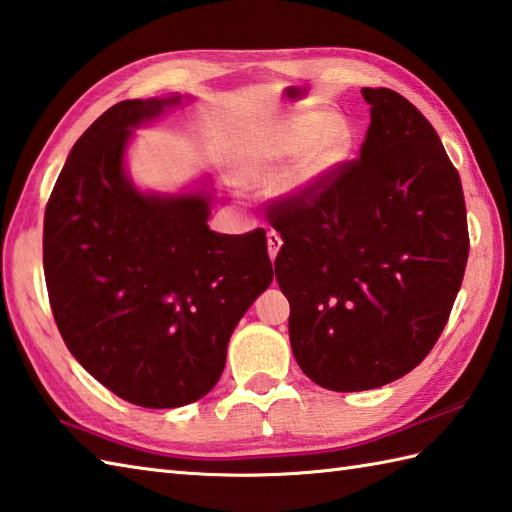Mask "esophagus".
Listing matches in <instances>:
<instances>
[{
	"label": "esophagus",
	"instance_id": "obj_1",
	"mask_svg": "<svg viewBox=\"0 0 512 512\" xmlns=\"http://www.w3.org/2000/svg\"><path fill=\"white\" fill-rule=\"evenodd\" d=\"M266 239H268V255H270V259H275L281 244H284V239H281V235L277 231H268Z\"/></svg>",
	"mask_w": 512,
	"mask_h": 512
}]
</instances>
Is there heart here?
Listing matches in <instances>:
<instances>
[{"instance_id":"heart-1","label":"heart","mask_w":512,"mask_h":512,"mask_svg":"<svg viewBox=\"0 0 512 512\" xmlns=\"http://www.w3.org/2000/svg\"><path fill=\"white\" fill-rule=\"evenodd\" d=\"M352 143V132L343 121H330L321 112L288 116L273 127V132L255 151L248 173L253 178L281 176L292 162L299 165L292 182L303 184L332 169L343 160Z\"/></svg>"}]
</instances>
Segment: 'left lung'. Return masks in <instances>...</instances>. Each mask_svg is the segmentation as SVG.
Instances as JSON below:
<instances>
[{
  "mask_svg": "<svg viewBox=\"0 0 512 512\" xmlns=\"http://www.w3.org/2000/svg\"><path fill=\"white\" fill-rule=\"evenodd\" d=\"M361 156L268 204L275 259L303 374L363 391L409 374L458 297L469 259L460 173L405 96L365 88Z\"/></svg>",
  "mask_w": 512,
  "mask_h": 512,
  "instance_id": "left-lung-1",
  "label": "left lung"
}]
</instances>
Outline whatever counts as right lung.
Masks as SVG:
<instances>
[{"label": "right lung", "mask_w": 512, "mask_h": 512, "mask_svg": "<svg viewBox=\"0 0 512 512\" xmlns=\"http://www.w3.org/2000/svg\"><path fill=\"white\" fill-rule=\"evenodd\" d=\"M178 103L121 101L96 118L43 217V273L65 345L101 385L147 409L209 394L237 321L273 281L264 228L215 233L202 195L158 198L127 180L129 129Z\"/></svg>", "instance_id": "obj_1"}]
</instances>
